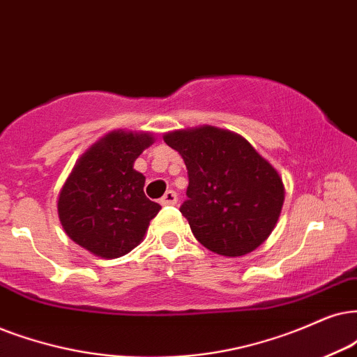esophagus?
Listing matches in <instances>:
<instances>
[{"label": "esophagus", "instance_id": "1", "mask_svg": "<svg viewBox=\"0 0 357 357\" xmlns=\"http://www.w3.org/2000/svg\"><path fill=\"white\" fill-rule=\"evenodd\" d=\"M176 202H178V194H176L173 189L166 191L165 196L160 199V204L161 206H174Z\"/></svg>", "mask_w": 357, "mask_h": 357}]
</instances>
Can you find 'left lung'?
Listing matches in <instances>:
<instances>
[{
	"instance_id": "1",
	"label": "left lung",
	"mask_w": 357,
	"mask_h": 357,
	"mask_svg": "<svg viewBox=\"0 0 357 357\" xmlns=\"http://www.w3.org/2000/svg\"><path fill=\"white\" fill-rule=\"evenodd\" d=\"M188 168V199L179 207L194 237L224 257H241L277 225L285 188L277 169L241 135L215 126L165 135Z\"/></svg>"
}]
</instances>
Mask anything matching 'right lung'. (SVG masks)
<instances>
[{
	"mask_svg": "<svg viewBox=\"0 0 357 357\" xmlns=\"http://www.w3.org/2000/svg\"><path fill=\"white\" fill-rule=\"evenodd\" d=\"M150 133L112 132L92 145L59 192L62 227L75 243L102 259L133 250L161 206L145 196L135 160L153 143Z\"/></svg>",
	"mask_w": 357,
	"mask_h": 357,
	"instance_id": "add662e5",
	"label": "right lung"
}]
</instances>
